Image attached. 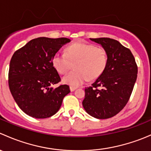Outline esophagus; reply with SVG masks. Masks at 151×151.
<instances>
[{
  "mask_svg": "<svg viewBox=\"0 0 151 151\" xmlns=\"http://www.w3.org/2000/svg\"><path fill=\"white\" fill-rule=\"evenodd\" d=\"M76 89H77V88H76V87L70 86V91H74Z\"/></svg>",
  "mask_w": 151,
  "mask_h": 151,
  "instance_id": "esophagus-1",
  "label": "esophagus"
}]
</instances>
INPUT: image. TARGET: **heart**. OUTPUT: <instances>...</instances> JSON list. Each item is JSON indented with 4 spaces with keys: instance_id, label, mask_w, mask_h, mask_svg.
<instances>
[{
    "instance_id": "heart-1",
    "label": "heart",
    "mask_w": 151,
    "mask_h": 151,
    "mask_svg": "<svg viewBox=\"0 0 151 151\" xmlns=\"http://www.w3.org/2000/svg\"><path fill=\"white\" fill-rule=\"evenodd\" d=\"M65 51L66 53L58 52L52 58L53 66L61 74L68 72L74 64L75 69L63 77V83L79 86L104 74L108 62L107 52L104 47L80 41L68 45Z\"/></svg>"
}]
</instances>
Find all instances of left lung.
<instances>
[{
    "label": "left lung",
    "instance_id": "obj_1",
    "mask_svg": "<svg viewBox=\"0 0 151 151\" xmlns=\"http://www.w3.org/2000/svg\"><path fill=\"white\" fill-rule=\"evenodd\" d=\"M107 52V66L104 74L92 85L85 88L83 106L98 119L112 118L129 101L137 77V65L129 48L109 38L91 39Z\"/></svg>",
    "mask_w": 151,
    "mask_h": 151
}]
</instances>
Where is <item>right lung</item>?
Returning <instances> with one entry per match:
<instances>
[{"label":"right lung","mask_w":151,"mask_h":151,"mask_svg":"<svg viewBox=\"0 0 151 151\" xmlns=\"http://www.w3.org/2000/svg\"><path fill=\"white\" fill-rule=\"evenodd\" d=\"M70 41L67 38L39 37L14 53L9 64V86L14 101L29 116H52L70 92L67 85L51 88L60 82L52 65L53 55Z\"/></svg>","instance_id":"right-lung-1"}]
</instances>
